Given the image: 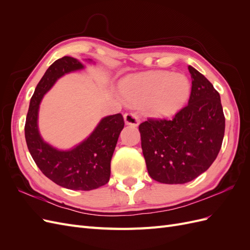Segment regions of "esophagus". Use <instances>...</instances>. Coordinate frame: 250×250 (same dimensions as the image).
<instances>
[{
	"mask_svg": "<svg viewBox=\"0 0 250 250\" xmlns=\"http://www.w3.org/2000/svg\"><path fill=\"white\" fill-rule=\"evenodd\" d=\"M124 121L126 125L137 127L140 124V119L135 112H126L124 115Z\"/></svg>",
	"mask_w": 250,
	"mask_h": 250,
	"instance_id": "1",
	"label": "esophagus"
}]
</instances>
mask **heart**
I'll return each instance as SVG.
<instances>
[{"label": "heart", "mask_w": 250, "mask_h": 250, "mask_svg": "<svg viewBox=\"0 0 250 250\" xmlns=\"http://www.w3.org/2000/svg\"><path fill=\"white\" fill-rule=\"evenodd\" d=\"M190 81L183 74L149 72L121 83L120 93L131 104L144 105L150 115L168 118L184 106L190 95Z\"/></svg>", "instance_id": "obj_1"}]
</instances>
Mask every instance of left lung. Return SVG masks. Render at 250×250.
I'll use <instances>...</instances> for the list:
<instances>
[{"label":"left lung","instance_id":"1","mask_svg":"<svg viewBox=\"0 0 250 250\" xmlns=\"http://www.w3.org/2000/svg\"><path fill=\"white\" fill-rule=\"evenodd\" d=\"M188 103L168 120L140 125L143 154L150 177L162 184H186L206 172L221 149L225 118L220 95L201 73L188 65Z\"/></svg>","mask_w":250,"mask_h":250}]
</instances>
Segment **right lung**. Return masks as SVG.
<instances>
[{
	"instance_id": "obj_1",
	"label": "right lung",
	"mask_w": 250,
	"mask_h": 250,
	"mask_svg": "<svg viewBox=\"0 0 250 250\" xmlns=\"http://www.w3.org/2000/svg\"><path fill=\"white\" fill-rule=\"evenodd\" d=\"M84 62L95 63L92 59ZM83 69L84 63L70 56L59 58L51 64L30 100L25 124L26 143L37 167L53 183L75 191H90L108 183L110 161L124 128L123 117L117 113L102 118L88 137L70 149H58L42 139L39 112L43 96L59 78Z\"/></svg>"
}]
</instances>
